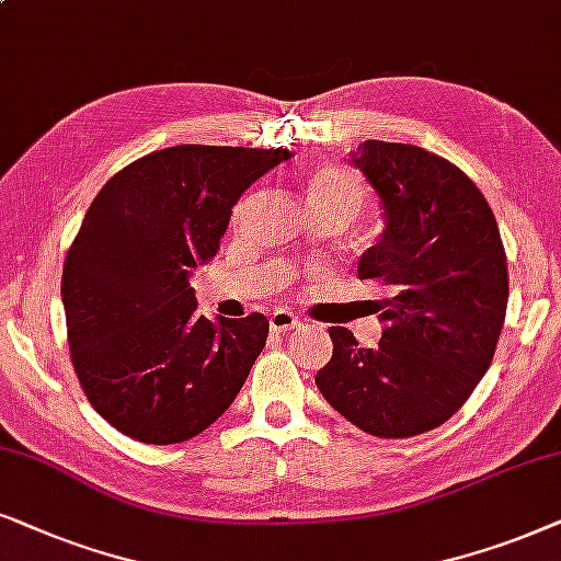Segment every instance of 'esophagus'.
Here are the masks:
<instances>
[{
	"mask_svg": "<svg viewBox=\"0 0 561 561\" xmlns=\"http://www.w3.org/2000/svg\"><path fill=\"white\" fill-rule=\"evenodd\" d=\"M268 325H272V331H279V333L295 331V328L300 325V318L289 310H274L272 316H268Z\"/></svg>",
	"mask_w": 561,
	"mask_h": 561,
	"instance_id": "1",
	"label": "esophagus"
}]
</instances>
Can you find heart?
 <instances>
[{
    "label": "heart",
    "mask_w": 561,
    "mask_h": 561,
    "mask_svg": "<svg viewBox=\"0 0 561 561\" xmlns=\"http://www.w3.org/2000/svg\"><path fill=\"white\" fill-rule=\"evenodd\" d=\"M305 199L312 213L331 210L351 220L364 203V184L351 169L339 167V163H323L305 179Z\"/></svg>",
    "instance_id": "1"
}]
</instances>
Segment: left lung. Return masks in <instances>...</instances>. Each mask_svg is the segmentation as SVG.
Instances as JSON below:
<instances>
[{"mask_svg": "<svg viewBox=\"0 0 561 561\" xmlns=\"http://www.w3.org/2000/svg\"><path fill=\"white\" fill-rule=\"evenodd\" d=\"M351 163L382 199L387 228L358 261L382 339L331 328L318 390L369 436L410 438L449 421L488 371L505 323L507 259L495 215L459 167L410 144L364 140Z\"/></svg>", "mask_w": 561, "mask_h": 561, "instance_id": "1", "label": "left lung"}]
</instances>
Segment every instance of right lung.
Wrapping results in <instances>:
<instances>
[{
  "mask_svg": "<svg viewBox=\"0 0 561 561\" xmlns=\"http://www.w3.org/2000/svg\"><path fill=\"white\" fill-rule=\"evenodd\" d=\"M287 148L171 146L119 169L89 205L61 297L81 390L144 444H182L230 408L266 346L261 312H197L190 274L220 251L238 197Z\"/></svg>",
  "mask_w": 561,
  "mask_h": 561,
  "instance_id": "right-lung-1",
  "label": "right lung"
}]
</instances>
